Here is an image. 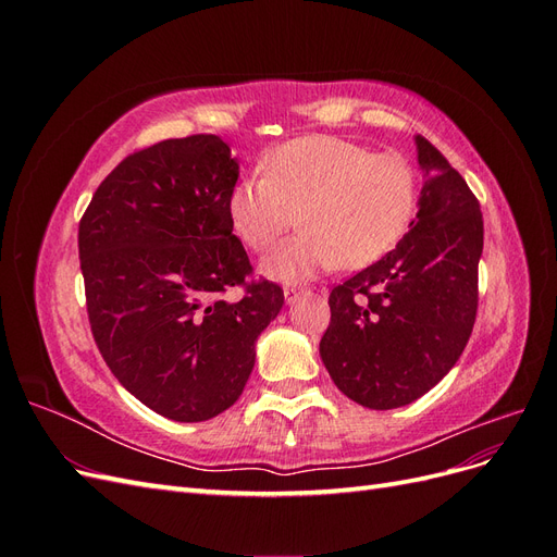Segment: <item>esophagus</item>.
<instances>
[{"instance_id":"obj_1","label":"esophagus","mask_w":557,"mask_h":557,"mask_svg":"<svg viewBox=\"0 0 557 557\" xmlns=\"http://www.w3.org/2000/svg\"><path fill=\"white\" fill-rule=\"evenodd\" d=\"M301 293H307V288H301V285H297V283H285V285H283L285 301H295Z\"/></svg>"}]
</instances>
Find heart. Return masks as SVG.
Wrapping results in <instances>:
<instances>
[{
  "label": "heart",
  "instance_id": "b5f03b06",
  "mask_svg": "<svg viewBox=\"0 0 557 557\" xmlns=\"http://www.w3.org/2000/svg\"><path fill=\"white\" fill-rule=\"evenodd\" d=\"M264 172L232 185L227 211L244 244L269 252L295 223L264 269L276 278H301L339 262L360 269L391 252L418 205V176L399 153L311 134L269 150Z\"/></svg>",
  "mask_w": 557,
  "mask_h": 557
}]
</instances>
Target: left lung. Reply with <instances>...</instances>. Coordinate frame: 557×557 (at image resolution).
<instances>
[{"label": "left lung", "instance_id": "1", "mask_svg": "<svg viewBox=\"0 0 557 557\" xmlns=\"http://www.w3.org/2000/svg\"><path fill=\"white\" fill-rule=\"evenodd\" d=\"M425 183L411 230L387 256L330 293L320 358L367 409L423 397L460 360L476 323L483 215L442 150L416 137Z\"/></svg>", "mask_w": 557, "mask_h": 557}]
</instances>
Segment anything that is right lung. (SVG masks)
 <instances>
[{
	"mask_svg": "<svg viewBox=\"0 0 557 557\" xmlns=\"http://www.w3.org/2000/svg\"><path fill=\"white\" fill-rule=\"evenodd\" d=\"M237 178L215 134L164 139L117 162L78 223L95 344L125 391L178 423L239 399L258 336L283 307L281 285L252 281L232 234ZM232 287L243 295L225 300Z\"/></svg>",
	"mask_w": 557,
	"mask_h": 557,
	"instance_id": "add662e5",
	"label": "right lung"
}]
</instances>
